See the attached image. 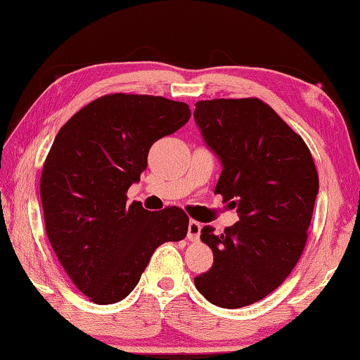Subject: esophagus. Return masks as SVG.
<instances>
[{"instance_id":"obj_1","label":"esophagus","mask_w":360,"mask_h":360,"mask_svg":"<svg viewBox=\"0 0 360 360\" xmlns=\"http://www.w3.org/2000/svg\"><path fill=\"white\" fill-rule=\"evenodd\" d=\"M200 231H202L200 222L191 219L189 227H187V238H189L191 242H197L198 238H200Z\"/></svg>"}]
</instances>
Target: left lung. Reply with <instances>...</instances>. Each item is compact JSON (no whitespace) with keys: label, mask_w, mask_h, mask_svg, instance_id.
<instances>
[{"label":"left lung","mask_w":360,"mask_h":360,"mask_svg":"<svg viewBox=\"0 0 360 360\" xmlns=\"http://www.w3.org/2000/svg\"><path fill=\"white\" fill-rule=\"evenodd\" d=\"M193 118L221 160L214 192L240 218L221 236L203 227L213 266L193 282L210 303L237 309L272 293L303 255L317 169L303 138L259 99L198 101Z\"/></svg>","instance_id":"obj_1"}]
</instances>
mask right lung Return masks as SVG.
<instances>
[{"label":"right lung","instance_id":"obj_1","mask_svg":"<svg viewBox=\"0 0 360 360\" xmlns=\"http://www.w3.org/2000/svg\"><path fill=\"white\" fill-rule=\"evenodd\" d=\"M189 118L184 102L117 93L89 102L57 133L39 179L44 226L67 276L93 303L127 298L160 245L186 237L181 208L150 213L128 205L127 192L153 142Z\"/></svg>","mask_w":360,"mask_h":360}]
</instances>
